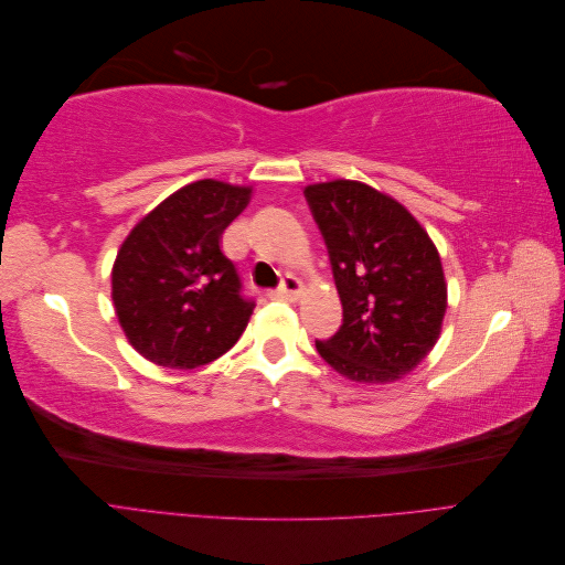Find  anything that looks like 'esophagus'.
I'll use <instances>...</instances> for the list:
<instances>
[{
  "instance_id": "obj_1",
  "label": "esophagus",
  "mask_w": 565,
  "mask_h": 565,
  "mask_svg": "<svg viewBox=\"0 0 565 565\" xmlns=\"http://www.w3.org/2000/svg\"><path fill=\"white\" fill-rule=\"evenodd\" d=\"M301 289H303V285H301V280L299 278H295V276H285L282 278V282H280V287H278V292L285 297V299H299V295H301Z\"/></svg>"
}]
</instances>
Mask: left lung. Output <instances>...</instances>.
I'll return each mask as SVG.
<instances>
[{"label": "left lung", "mask_w": 565, "mask_h": 565, "mask_svg": "<svg viewBox=\"0 0 565 565\" xmlns=\"http://www.w3.org/2000/svg\"><path fill=\"white\" fill-rule=\"evenodd\" d=\"M344 309L341 328L316 341L320 358L363 384L415 370L440 334L448 287L436 245L401 202L361 181L306 185Z\"/></svg>", "instance_id": "1"}]
</instances>
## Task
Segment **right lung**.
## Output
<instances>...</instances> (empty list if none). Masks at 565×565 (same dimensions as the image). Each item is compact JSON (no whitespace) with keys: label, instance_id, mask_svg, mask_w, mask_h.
<instances>
[{"label":"right lung","instance_id":"1","mask_svg":"<svg viewBox=\"0 0 565 565\" xmlns=\"http://www.w3.org/2000/svg\"><path fill=\"white\" fill-rule=\"evenodd\" d=\"M252 188L202 179L183 185L127 235L113 266V301L129 344L150 363L193 370L224 355L247 328L243 295L221 233Z\"/></svg>","mask_w":565,"mask_h":565}]
</instances>
